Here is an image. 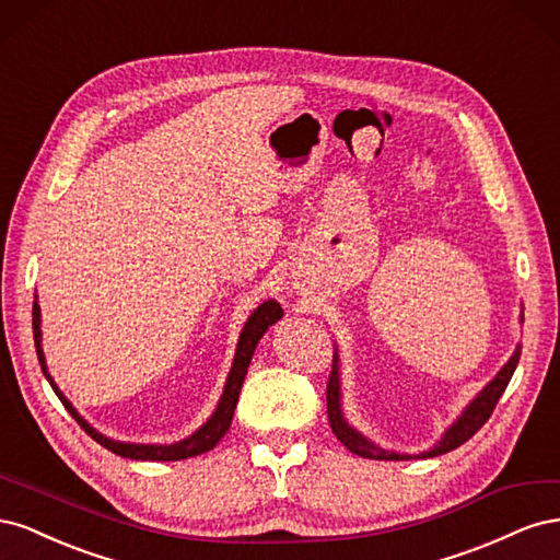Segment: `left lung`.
<instances>
[{
	"label": "left lung",
	"instance_id": "obj_1",
	"mask_svg": "<svg viewBox=\"0 0 560 560\" xmlns=\"http://www.w3.org/2000/svg\"><path fill=\"white\" fill-rule=\"evenodd\" d=\"M518 358H521V348H516V352L512 354V360L502 366L500 374L493 381H490L481 389V395L467 406V411L460 418H457L455 425L442 436V442H439L432 451L420 453L418 457H432V455L448 453V451H453L457 446H463L467 439H471L474 434H477L483 428V422L490 418V413H493L498 399L504 393V387L510 385V381L514 376V369L518 364ZM327 413H329V425H331L334 434L341 439V444L348 451L358 453L362 457H371V460H409V457H411V455H399V453H389L385 448H378L376 444L366 442V439L360 432H354L348 425L343 413H341V387H338L336 358H334L331 374H329V381H327Z\"/></svg>",
	"mask_w": 560,
	"mask_h": 560
}]
</instances>
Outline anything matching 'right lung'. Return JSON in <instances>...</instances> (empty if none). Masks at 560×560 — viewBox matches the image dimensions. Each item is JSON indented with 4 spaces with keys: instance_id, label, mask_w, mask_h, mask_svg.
Instances as JSON below:
<instances>
[{
    "instance_id": "add662e5",
    "label": "right lung",
    "mask_w": 560,
    "mask_h": 560,
    "mask_svg": "<svg viewBox=\"0 0 560 560\" xmlns=\"http://www.w3.org/2000/svg\"><path fill=\"white\" fill-rule=\"evenodd\" d=\"M282 317V308L278 301H266L261 306L252 313V317L247 319V325L241 334V341H238V350H235V360L231 366V374L224 387V395L219 399L217 411L212 413V418L202 425L196 434H191L189 439H184V442L171 444V446H149V444H124V442H112V439L103 436L100 432H95L86 420H83L74 406L62 397L60 389L56 387L54 378L48 376L46 371V360H44V350H42V329H39V303L35 301V306H32V331H35V346H37V358L42 364L44 376L48 378L50 387L56 389V395L60 397L62 406L67 411L72 413V418L79 422L89 436H93L100 446H105L107 451L121 455V457H130V460H154V463H167V460H184V457H194L206 453L210 448H214L219 444V439L226 434V430L231 428V420H233V411H235V404H238L241 397V387L247 374V366L252 362V354L254 348H257L259 338L264 336V331L278 322Z\"/></svg>"
}]
</instances>
